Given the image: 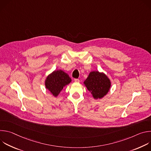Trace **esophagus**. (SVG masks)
<instances>
[{
	"mask_svg": "<svg viewBox=\"0 0 151 151\" xmlns=\"http://www.w3.org/2000/svg\"><path fill=\"white\" fill-rule=\"evenodd\" d=\"M75 82L76 83H79L80 82V81L79 79H75Z\"/></svg>",
	"mask_w": 151,
	"mask_h": 151,
	"instance_id": "34e87169",
	"label": "esophagus"
}]
</instances>
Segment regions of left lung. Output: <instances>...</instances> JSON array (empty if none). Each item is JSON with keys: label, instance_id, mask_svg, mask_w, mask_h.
Wrapping results in <instances>:
<instances>
[{"label": "left lung", "instance_id": "left-lung-1", "mask_svg": "<svg viewBox=\"0 0 151 151\" xmlns=\"http://www.w3.org/2000/svg\"><path fill=\"white\" fill-rule=\"evenodd\" d=\"M83 84L91 93L93 97L96 100L103 99L108 93L111 87L110 79L104 73L98 70L90 72Z\"/></svg>", "mask_w": 151, "mask_h": 151}]
</instances>
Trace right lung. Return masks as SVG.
I'll use <instances>...</instances> for the list:
<instances>
[{"label":"right lung","instance_id":"obj_1","mask_svg":"<svg viewBox=\"0 0 151 151\" xmlns=\"http://www.w3.org/2000/svg\"><path fill=\"white\" fill-rule=\"evenodd\" d=\"M72 79L69 75L63 70L53 71L45 79V88L55 97H57L63 88L69 85Z\"/></svg>","mask_w":151,"mask_h":151}]
</instances>
